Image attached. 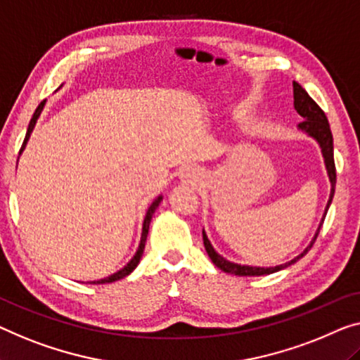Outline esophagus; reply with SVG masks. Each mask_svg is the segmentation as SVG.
I'll list each match as a JSON object with an SVG mask.
<instances>
[{
	"mask_svg": "<svg viewBox=\"0 0 360 360\" xmlns=\"http://www.w3.org/2000/svg\"><path fill=\"white\" fill-rule=\"evenodd\" d=\"M181 179H182V182H186V184H191V186H197L198 182L202 181L200 173H198V171H195V169L184 171V173H182V176H181Z\"/></svg>",
	"mask_w": 360,
	"mask_h": 360,
	"instance_id": "34e87169",
	"label": "esophagus"
}]
</instances>
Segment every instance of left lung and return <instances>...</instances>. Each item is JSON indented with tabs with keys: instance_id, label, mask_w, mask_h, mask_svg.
Listing matches in <instances>:
<instances>
[{
	"instance_id": "8db88e82",
	"label": "left lung",
	"mask_w": 360,
	"mask_h": 360,
	"mask_svg": "<svg viewBox=\"0 0 360 360\" xmlns=\"http://www.w3.org/2000/svg\"><path fill=\"white\" fill-rule=\"evenodd\" d=\"M292 89H294V108H296L299 115L304 117V121L299 122V129L307 134V136L314 137L315 141L319 142V146L321 148V155H323V160H325L326 171H328V178H330V182H331L330 200H328V203H326L325 214H323V219H325L326 212H328V208L331 205V200H333L335 186H336V168H335V158H333V136H331L330 122H328V120H326V115L323 112V110H321L320 106L315 103L312 98H310V95L305 92V90L300 87L297 82H292ZM323 219H321L317 233H315L312 243L307 245V249H305L302 254H299L296 259H292L291 262H288V264H283V265H278V266L265 268V266H249V265L233 264V262L223 259V257L213 249V245L210 244V240H208L205 231L202 233L203 234V245H205L207 254L212 259L213 264L217 265L219 270H223L224 273H231V275H236V276L271 275V273H276V271L283 270V268L296 264L299 259H302V257L307 254L310 248L314 245L315 240H317V236H319L320 229H321V224H323Z\"/></svg>"
}]
</instances>
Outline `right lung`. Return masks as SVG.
<instances>
[{"mask_svg": "<svg viewBox=\"0 0 360 360\" xmlns=\"http://www.w3.org/2000/svg\"><path fill=\"white\" fill-rule=\"evenodd\" d=\"M43 106H45V100H43L41 103H40L39 106H37V110H35V112H34V116H32V120H30V122H29V127H27V134H25L24 143H22V147H20V152H22V150L25 148V143H27V141H29V137H30L32 131H34L35 122H37V120H39V116H40V112H41V110H43ZM162 200H163V197H162V195H160L158 198H155L153 203H152V205H150V208L147 210L146 219H143V228H142L141 244H139V249H137V252H136V255H134L132 259H131V262H129V264H127L124 268H121L120 271L112 273L111 276H108V278H103V280H98V281H90V284H106V283L117 281V280H121V278L127 276L129 273H132V271H134V268H136V266L139 265V262H141V259H142L143 249H146V240H147V234H148L150 221H152L153 213H155V210H157L158 205H160V202H162Z\"/></svg>", "mask_w": 360, "mask_h": 360, "instance_id": "right-lung-1", "label": "right lung"}]
</instances>
